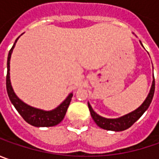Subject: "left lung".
Returning a JSON list of instances; mask_svg holds the SVG:
<instances>
[{
	"instance_id": "8db88e82",
	"label": "left lung",
	"mask_w": 159,
	"mask_h": 159,
	"mask_svg": "<svg viewBox=\"0 0 159 159\" xmlns=\"http://www.w3.org/2000/svg\"><path fill=\"white\" fill-rule=\"evenodd\" d=\"M154 92H155V79L153 80L150 93L147 96L146 100L143 102V103L139 107L137 110L134 111L133 112H130L129 114H126V115L121 117V118H119V119H105V118H102V117L99 116L98 114H96L93 111L91 105L89 103V111H90L91 116L94 119V121L97 124L98 126H100L102 129L116 132L124 131L125 129L129 128L135 121H137L138 119L142 117V115L146 111V110L149 108L150 104L151 103L153 95H154Z\"/></svg>"
}]
</instances>
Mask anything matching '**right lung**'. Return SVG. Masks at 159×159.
Instances as JSON below:
<instances>
[{"label":"right lung","mask_w":159,"mask_h":159,"mask_svg":"<svg viewBox=\"0 0 159 159\" xmlns=\"http://www.w3.org/2000/svg\"><path fill=\"white\" fill-rule=\"evenodd\" d=\"M11 49L9 50V56H8V61H7V76H6V88H7V92L9 97L10 102L13 103V105L16 109L18 113L23 117L27 123L34 126H54V125L59 124L63 119H64L65 113L67 111V109L69 107L72 94H70L68 97L64 100L57 108L55 110L50 111H45L42 110L35 109L34 107H31L25 104L14 93L11 84H10V80H9V61H10V57L11 53L13 51V48L15 47L16 40Z\"/></svg>","instance_id":"1"}]
</instances>
